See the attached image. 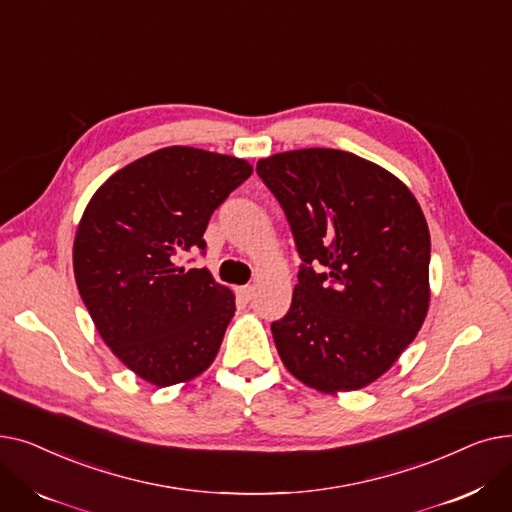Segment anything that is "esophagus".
Wrapping results in <instances>:
<instances>
[{
    "mask_svg": "<svg viewBox=\"0 0 512 512\" xmlns=\"http://www.w3.org/2000/svg\"><path fill=\"white\" fill-rule=\"evenodd\" d=\"M236 294L238 297L245 301V303H249V301H253V297H255V288L253 286H238L236 288Z\"/></svg>",
    "mask_w": 512,
    "mask_h": 512,
    "instance_id": "34e87169",
    "label": "esophagus"
}]
</instances>
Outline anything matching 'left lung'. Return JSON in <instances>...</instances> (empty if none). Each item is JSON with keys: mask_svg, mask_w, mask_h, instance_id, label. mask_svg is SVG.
Here are the masks:
<instances>
[{"mask_svg": "<svg viewBox=\"0 0 512 512\" xmlns=\"http://www.w3.org/2000/svg\"><path fill=\"white\" fill-rule=\"evenodd\" d=\"M257 174L305 263L288 313L272 324L284 367L324 394L369 386L429 309L432 242L417 199L382 166L340 149L276 153L257 161Z\"/></svg>", "mask_w": 512, "mask_h": 512, "instance_id": "1", "label": "left lung"}]
</instances>
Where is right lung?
<instances>
[{
  "label": "right lung",
  "instance_id": "obj_1",
  "mask_svg": "<svg viewBox=\"0 0 512 512\" xmlns=\"http://www.w3.org/2000/svg\"><path fill=\"white\" fill-rule=\"evenodd\" d=\"M253 172L247 159L164 147L107 178L78 222L72 265L93 324L141 380L166 388L215 359L236 305L207 267H178L205 251L211 213Z\"/></svg>",
  "mask_w": 512,
  "mask_h": 512
}]
</instances>
